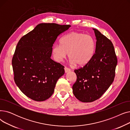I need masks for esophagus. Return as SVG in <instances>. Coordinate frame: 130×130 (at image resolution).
Wrapping results in <instances>:
<instances>
[{"mask_svg":"<svg viewBox=\"0 0 130 130\" xmlns=\"http://www.w3.org/2000/svg\"><path fill=\"white\" fill-rule=\"evenodd\" d=\"M64 70H65V73H68V72H69L71 71V69H69V68L67 67H65L64 68Z\"/></svg>","mask_w":130,"mask_h":130,"instance_id":"1","label":"esophagus"}]
</instances>
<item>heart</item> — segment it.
Wrapping results in <instances>:
<instances>
[{"mask_svg": "<svg viewBox=\"0 0 130 130\" xmlns=\"http://www.w3.org/2000/svg\"><path fill=\"white\" fill-rule=\"evenodd\" d=\"M59 45L54 46L52 49L53 57L60 62L69 57L72 63L78 66L87 64L93 57L95 51V42L90 35L78 31H72L60 39Z\"/></svg>", "mask_w": 130, "mask_h": 130, "instance_id": "b5f03b06", "label": "heart"}]
</instances>
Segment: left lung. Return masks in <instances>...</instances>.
Here are the masks:
<instances>
[{"label":"left lung","instance_id":"8db88e82","mask_svg":"<svg viewBox=\"0 0 130 130\" xmlns=\"http://www.w3.org/2000/svg\"><path fill=\"white\" fill-rule=\"evenodd\" d=\"M95 52L87 64L74 70L77 76L73 85L75 96L82 102H92L100 98L113 83L118 59L111 41L98 30Z\"/></svg>","mask_w":130,"mask_h":130}]
</instances>
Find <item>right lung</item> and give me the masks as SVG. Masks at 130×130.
<instances>
[{"mask_svg": "<svg viewBox=\"0 0 130 130\" xmlns=\"http://www.w3.org/2000/svg\"><path fill=\"white\" fill-rule=\"evenodd\" d=\"M70 27L42 23L19 40L12 59L14 80L31 100L40 102L49 99L57 80L64 75V66L51 57L57 37Z\"/></svg>", "mask_w": 130, "mask_h": 130, "instance_id": "right-lung-1", "label": "right lung"}]
</instances>
